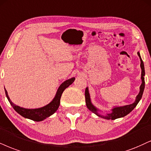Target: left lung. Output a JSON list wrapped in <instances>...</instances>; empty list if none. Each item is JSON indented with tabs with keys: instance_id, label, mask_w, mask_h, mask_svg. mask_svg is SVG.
<instances>
[{
	"instance_id": "8db88e82",
	"label": "left lung",
	"mask_w": 151,
	"mask_h": 151,
	"mask_svg": "<svg viewBox=\"0 0 151 151\" xmlns=\"http://www.w3.org/2000/svg\"><path fill=\"white\" fill-rule=\"evenodd\" d=\"M138 54L139 59H140L141 61V85L140 86V90H139V93L138 94V95L136 97V99L134 103L132 104H129V105H125V106H114L113 107V109H111V112L110 113H106V115H102L99 113L100 111L99 109H98L97 108L94 106L93 105V104L92 103V101H91V98H90V92H89V89L88 87H86L85 89V103H86V106L87 107V109L90 110V111H92V113H94V114H96L97 116L101 117L102 118L106 119V120H115L117 118H123V117L127 115V114L131 112L132 110L134 109V108L137 106V105L138 104L139 101L141 100V97H142L143 93H144V87H145V81H144V76H145V69H144V62H143L142 59H141L140 53L139 52H137Z\"/></svg>"
}]
</instances>
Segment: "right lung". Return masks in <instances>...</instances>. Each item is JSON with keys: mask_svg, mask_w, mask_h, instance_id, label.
Masks as SVG:
<instances>
[{"mask_svg": "<svg viewBox=\"0 0 151 151\" xmlns=\"http://www.w3.org/2000/svg\"><path fill=\"white\" fill-rule=\"evenodd\" d=\"M75 79V78H71L66 80L64 83H61L52 101L50 102L47 105L44 106L42 107L38 108V109H25V108L20 107L19 106L15 105L11 101L5 88V92L7 99H8L11 106L13 107V109H14L16 112H17L19 114L21 115L24 118L30 119V120L36 121V122H40V121L44 120L45 119L50 117V115L54 114L57 111V110L58 109L59 106V104H60L61 96L63 92H64L65 89L67 88L70 85H71L73 83Z\"/></svg>", "mask_w": 151, "mask_h": 151, "instance_id": "obj_1", "label": "right lung"}]
</instances>
